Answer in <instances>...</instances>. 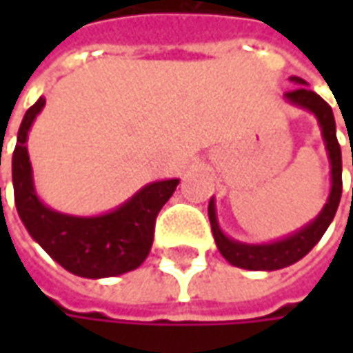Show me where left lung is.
<instances>
[{
  "mask_svg": "<svg viewBox=\"0 0 353 353\" xmlns=\"http://www.w3.org/2000/svg\"><path fill=\"white\" fill-rule=\"evenodd\" d=\"M291 80L294 84H299V88L285 92V98L294 105L312 112L319 119L324 145H326L328 159H330L332 188H330V196L326 200L324 208L320 210L319 216L310 224L301 228L292 236L277 239L273 243H261V245L241 243V241H236V239L225 236L220 230V224H218L216 204L212 198L210 204H208V218H210L212 234H214L218 250L224 255L225 261H230L236 267H241V269H250V271H277V269L289 267V265L296 263L299 259H303L306 253L319 243L320 237L324 236V232L328 230V225H330L334 216H336V210H338L340 196H342V151H340V143L336 137V121H334L332 108L324 102L316 92L306 88V82L303 78L292 76Z\"/></svg>",
  "mask_w": 353,
  "mask_h": 353,
  "instance_id": "1",
  "label": "left lung"
}]
</instances>
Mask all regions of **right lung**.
<instances>
[{
	"instance_id": "obj_1",
	"label": "right lung",
	"mask_w": 353,
	"mask_h": 353,
	"mask_svg": "<svg viewBox=\"0 0 353 353\" xmlns=\"http://www.w3.org/2000/svg\"><path fill=\"white\" fill-rule=\"evenodd\" d=\"M45 102V98H39L27 110L11 161L21 222L57 263L78 277H116L137 269L153 245L157 214L176 190L179 179L147 184L125 204L102 216L84 218L50 210L34 192L27 153V133Z\"/></svg>"
}]
</instances>
